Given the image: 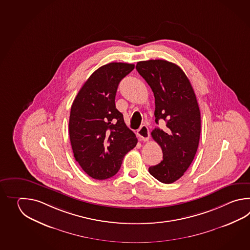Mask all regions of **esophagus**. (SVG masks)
<instances>
[{"mask_svg":"<svg viewBox=\"0 0 250 250\" xmlns=\"http://www.w3.org/2000/svg\"><path fill=\"white\" fill-rule=\"evenodd\" d=\"M138 136L141 141H144V142L148 141L149 136H150L148 127H146V125H143L142 127L138 129Z\"/></svg>","mask_w":250,"mask_h":250,"instance_id":"obj_1","label":"esophagus"}]
</instances>
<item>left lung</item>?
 <instances>
[{
	"instance_id": "left-lung-1",
	"label": "left lung",
	"mask_w": 250,
	"mask_h": 250,
	"mask_svg": "<svg viewBox=\"0 0 250 250\" xmlns=\"http://www.w3.org/2000/svg\"><path fill=\"white\" fill-rule=\"evenodd\" d=\"M138 73L154 96L155 123L164 120L166 128H154L152 138L163 151V161L149 167V173L160 182L179 180L197 153L201 117L197 97L184 71L165 60L138 62Z\"/></svg>"
}]
</instances>
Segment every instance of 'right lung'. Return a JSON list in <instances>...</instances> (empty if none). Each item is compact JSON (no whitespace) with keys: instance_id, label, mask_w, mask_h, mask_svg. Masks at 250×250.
Here are the masks:
<instances>
[{"instance_id":"obj_1","label":"right lung","mask_w":250,"mask_h":250,"mask_svg":"<svg viewBox=\"0 0 250 250\" xmlns=\"http://www.w3.org/2000/svg\"><path fill=\"white\" fill-rule=\"evenodd\" d=\"M134 64L111 62L91 75L70 109L69 139L76 161L87 175L106 180L117 173L138 143L115 106L118 85Z\"/></svg>"}]
</instances>
